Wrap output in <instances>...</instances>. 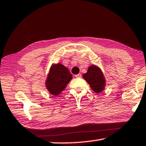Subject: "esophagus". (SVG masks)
I'll use <instances>...</instances> for the list:
<instances>
[{
  "instance_id": "obj_1",
  "label": "esophagus",
  "mask_w": 146,
  "mask_h": 146,
  "mask_svg": "<svg viewBox=\"0 0 146 146\" xmlns=\"http://www.w3.org/2000/svg\"><path fill=\"white\" fill-rule=\"evenodd\" d=\"M75 77L76 78H81L82 77V75H81V74H77V75H75Z\"/></svg>"
}]
</instances>
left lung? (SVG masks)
Listing matches in <instances>:
<instances>
[{"label": "left lung", "instance_id": "1", "mask_svg": "<svg viewBox=\"0 0 146 146\" xmlns=\"http://www.w3.org/2000/svg\"><path fill=\"white\" fill-rule=\"evenodd\" d=\"M82 76L90 84L91 90L95 93H100L105 89L106 80L102 71L98 66L92 64L88 68L87 72L83 74Z\"/></svg>", "mask_w": 146, "mask_h": 146}]
</instances>
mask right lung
I'll list each match as a JSON object with an SVG mask.
<instances>
[{"label":"right lung","mask_w":146,"mask_h":146,"mask_svg":"<svg viewBox=\"0 0 146 146\" xmlns=\"http://www.w3.org/2000/svg\"><path fill=\"white\" fill-rule=\"evenodd\" d=\"M72 78V75L65 66L61 63L53 64L45 81L46 88L51 95L57 96L65 90Z\"/></svg>","instance_id":"add662e5"}]
</instances>
